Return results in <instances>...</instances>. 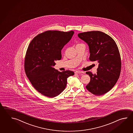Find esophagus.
<instances>
[{"instance_id": "34e87169", "label": "esophagus", "mask_w": 133, "mask_h": 133, "mask_svg": "<svg viewBox=\"0 0 133 133\" xmlns=\"http://www.w3.org/2000/svg\"><path fill=\"white\" fill-rule=\"evenodd\" d=\"M75 74H82L83 73V72L81 71H79L77 70L75 72Z\"/></svg>"}]
</instances>
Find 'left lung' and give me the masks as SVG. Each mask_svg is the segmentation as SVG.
Instances as JSON below:
<instances>
[{
    "label": "left lung",
    "mask_w": 133,
    "mask_h": 133,
    "mask_svg": "<svg viewBox=\"0 0 133 133\" xmlns=\"http://www.w3.org/2000/svg\"><path fill=\"white\" fill-rule=\"evenodd\" d=\"M78 37L88 44L89 60L99 64L96 74L86 72L90 77L86 88L96 96L103 95L114 87L120 75L121 61L118 47L111 37L101 31L80 33Z\"/></svg>",
    "instance_id": "1"
}]
</instances>
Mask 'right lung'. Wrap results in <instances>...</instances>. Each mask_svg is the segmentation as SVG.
<instances>
[{
	"label": "right lung",
	"mask_w": 133,
	"mask_h": 133,
	"mask_svg": "<svg viewBox=\"0 0 133 133\" xmlns=\"http://www.w3.org/2000/svg\"><path fill=\"white\" fill-rule=\"evenodd\" d=\"M74 34L73 31H45L35 37L28 45L24 63L25 74L33 87L45 96L59 95L66 87L68 77L74 75L72 71L59 72L53 68L55 61L61 59V50Z\"/></svg>",
	"instance_id": "obj_1"
}]
</instances>
